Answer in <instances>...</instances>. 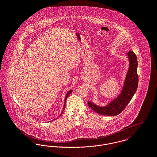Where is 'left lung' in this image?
Returning a JSON list of instances; mask_svg holds the SVG:
<instances>
[{
    "instance_id": "8db88e82",
    "label": "left lung",
    "mask_w": 157,
    "mask_h": 157,
    "mask_svg": "<svg viewBox=\"0 0 157 157\" xmlns=\"http://www.w3.org/2000/svg\"><path fill=\"white\" fill-rule=\"evenodd\" d=\"M128 55L129 59V67L121 94L111 103L105 107L97 106L88 101V106L95 112L107 116L117 115L124 109L132 98L137 90L138 83V62L136 56L133 51H129Z\"/></svg>"
}]
</instances>
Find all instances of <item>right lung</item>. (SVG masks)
<instances>
[{"label": "right lung", "instance_id": "add662e5", "mask_svg": "<svg viewBox=\"0 0 157 157\" xmlns=\"http://www.w3.org/2000/svg\"><path fill=\"white\" fill-rule=\"evenodd\" d=\"M72 92V90H70L69 92H67V95H66V97H65V104H64V106H63V110L65 109V103H66V101H67V97L70 95V94ZM62 111V112H63Z\"/></svg>", "mask_w": 157, "mask_h": 157}]
</instances>
